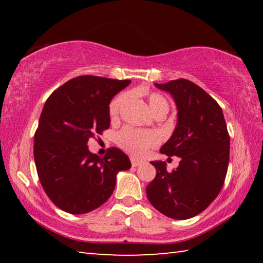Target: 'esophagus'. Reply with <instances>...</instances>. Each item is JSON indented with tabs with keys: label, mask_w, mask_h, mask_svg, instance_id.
I'll list each match as a JSON object with an SVG mask.
<instances>
[{
	"label": "esophagus",
	"mask_w": 263,
	"mask_h": 263,
	"mask_svg": "<svg viewBox=\"0 0 263 263\" xmlns=\"http://www.w3.org/2000/svg\"><path fill=\"white\" fill-rule=\"evenodd\" d=\"M131 163L133 167H138V166H140V164H142V161L141 160L136 159V158H131Z\"/></svg>",
	"instance_id": "obj_1"
}]
</instances>
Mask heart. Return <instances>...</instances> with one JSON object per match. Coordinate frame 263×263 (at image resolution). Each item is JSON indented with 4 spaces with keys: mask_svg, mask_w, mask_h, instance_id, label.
Instances as JSON below:
<instances>
[{
    "mask_svg": "<svg viewBox=\"0 0 263 263\" xmlns=\"http://www.w3.org/2000/svg\"><path fill=\"white\" fill-rule=\"evenodd\" d=\"M125 101V94L116 96L115 99L111 101L109 106V114L111 116V118L117 117L119 110H121ZM148 103L152 112L160 109L161 106H167L168 108L166 99L160 94H157V92H153V94L149 95ZM116 142H117L119 147L126 151L127 153L136 155V157H144L149 148H152L154 146L158 145L159 138L157 136V133H154L152 131H138L135 130V128L125 127L116 135Z\"/></svg>",
    "mask_w": 263,
    "mask_h": 263,
    "instance_id": "obj_1",
    "label": "heart"
}]
</instances>
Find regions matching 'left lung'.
<instances>
[{"label": "left lung", "instance_id": "obj_1", "mask_svg": "<svg viewBox=\"0 0 263 263\" xmlns=\"http://www.w3.org/2000/svg\"><path fill=\"white\" fill-rule=\"evenodd\" d=\"M169 92L177 123L160 152L179 157L175 171L164 161H151L157 175L146 188L149 203L173 219H189L205 210L219 194L228 173L230 136L219 104L189 80L154 83Z\"/></svg>", "mask_w": 263, "mask_h": 263}]
</instances>
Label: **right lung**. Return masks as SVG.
<instances>
[{
    "mask_svg": "<svg viewBox=\"0 0 263 263\" xmlns=\"http://www.w3.org/2000/svg\"><path fill=\"white\" fill-rule=\"evenodd\" d=\"M131 83L84 75L69 80L48 97L34 133L33 157L48 198L72 215L95 210L114 193L117 174L131 168L123 151L104 158L89 152L88 140L110 126L109 104Z\"/></svg>",
    "mask_w": 263,
    "mask_h": 263,
    "instance_id": "obj_1",
    "label": "right lung"
}]
</instances>
